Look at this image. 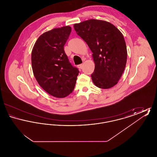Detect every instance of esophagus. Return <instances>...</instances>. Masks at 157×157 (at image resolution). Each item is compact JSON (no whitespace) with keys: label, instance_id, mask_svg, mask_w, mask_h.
<instances>
[{"label":"esophagus","instance_id":"obj_1","mask_svg":"<svg viewBox=\"0 0 157 157\" xmlns=\"http://www.w3.org/2000/svg\"><path fill=\"white\" fill-rule=\"evenodd\" d=\"M83 66V64H80V65H79L78 67H79V69H82Z\"/></svg>","mask_w":157,"mask_h":157}]
</instances>
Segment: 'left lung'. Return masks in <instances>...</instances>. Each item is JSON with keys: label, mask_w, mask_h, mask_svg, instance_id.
Segmentation results:
<instances>
[{"label": "left lung", "mask_w": 157, "mask_h": 157, "mask_svg": "<svg viewBox=\"0 0 157 157\" xmlns=\"http://www.w3.org/2000/svg\"><path fill=\"white\" fill-rule=\"evenodd\" d=\"M93 53L94 72L91 78L95 85L109 89L118 83L126 66L127 46L120 30L105 21L90 19L74 25Z\"/></svg>", "instance_id": "obj_1"}]
</instances>
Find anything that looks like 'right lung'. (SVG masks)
Listing matches in <instances>:
<instances>
[{
  "label": "right lung",
  "mask_w": 157,
  "mask_h": 157,
  "mask_svg": "<svg viewBox=\"0 0 157 157\" xmlns=\"http://www.w3.org/2000/svg\"><path fill=\"white\" fill-rule=\"evenodd\" d=\"M65 26L38 37L32 51V67L37 83L53 97L65 98L72 92L79 71L72 67L63 46L71 32Z\"/></svg>",
  "instance_id": "1"
}]
</instances>
